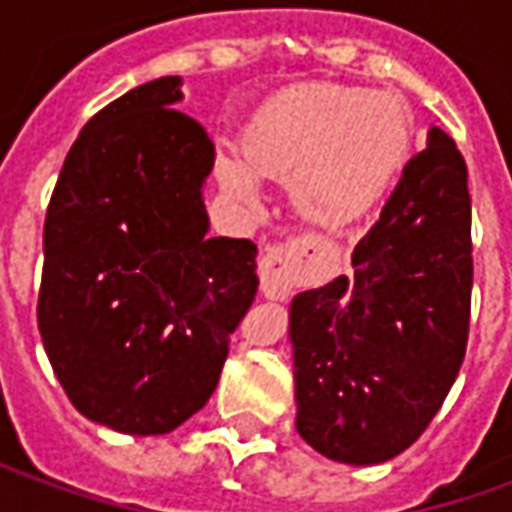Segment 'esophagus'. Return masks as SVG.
<instances>
[{
	"mask_svg": "<svg viewBox=\"0 0 512 512\" xmlns=\"http://www.w3.org/2000/svg\"><path fill=\"white\" fill-rule=\"evenodd\" d=\"M321 260V241L315 235H299L285 244L263 249L260 260V290L266 299H288L301 282L312 277V268Z\"/></svg>",
	"mask_w": 512,
	"mask_h": 512,
	"instance_id": "34e87169",
	"label": "esophagus"
}]
</instances>
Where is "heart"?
I'll return each mask as SVG.
<instances>
[{
	"mask_svg": "<svg viewBox=\"0 0 512 512\" xmlns=\"http://www.w3.org/2000/svg\"><path fill=\"white\" fill-rule=\"evenodd\" d=\"M411 147V115L392 93L343 84H304L271 98L241 139L216 147L222 189L257 200L260 178H290V197L307 219L345 222L386 191Z\"/></svg>",
	"mask_w": 512,
	"mask_h": 512,
	"instance_id": "obj_1",
	"label": "heart"
}]
</instances>
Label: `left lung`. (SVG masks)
Listing matches in <instances>:
<instances>
[{"label": "left lung", "mask_w": 512, "mask_h": 512, "mask_svg": "<svg viewBox=\"0 0 512 512\" xmlns=\"http://www.w3.org/2000/svg\"><path fill=\"white\" fill-rule=\"evenodd\" d=\"M351 263V277L290 304L296 430L332 461L370 466L422 436L469 340L472 200L466 161L441 128H430Z\"/></svg>", "instance_id": "obj_1"}]
</instances>
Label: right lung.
Listing matches in <instances>:
<instances>
[{"mask_svg": "<svg viewBox=\"0 0 512 512\" xmlns=\"http://www.w3.org/2000/svg\"><path fill=\"white\" fill-rule=\"evenodd\" d=\"M180 76L139 84L82 128L43 227L38 329L84 417L158 436L197 414L257 293V246L208 238L205 128Z\"/></svg>", "mask_w": 512, "mask_h": 512, "instance_id": "add662e5", "label": "right lung"}]
</instances>
